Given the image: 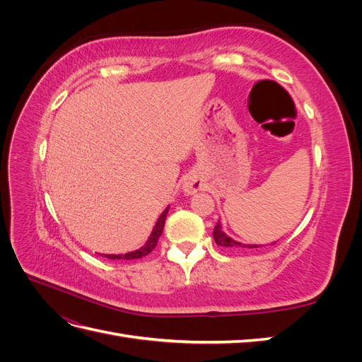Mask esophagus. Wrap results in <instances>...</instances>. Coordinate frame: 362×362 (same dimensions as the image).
Masks as SVG:
<instances>
[{
  "label": "esophagus",
  "mask_w": 362,
  "mask_h": 362,
  "mask_svg": "<svg viewBox=\"0 0 362 362\" xmlns=\"http://www.w3.org/2000/svg\"><path fill=\"white\" fill-rule=\"evenodd\" d=\"M201 187H202V182L198 177H194V175H189V177L182 182V190L187 194L196 193L198 190H201Z\"/></svg>",
  "instance_id": "esophagus-1"
}]
</instances>
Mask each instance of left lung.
Masks as SVG:
<instances>
[{"label": "left lung", "instance_id": "left-lung-1", "mask_svg": "<svg viewBox=\"0 0 362 362\" xmlns=\"http://www.w3.org/2000/svg\"><path fill=\"white\" fill-rule=\"evenodd\" d=\"M213 237H214V242L218 245V246H223V247H259L257 245H243L237 242V240L231 238L229 235H226L223 231H222V225L221 222H217V225L214 226V231H213ZM276 242H273L272 245H275Z\"/></svg>", "mask_w": 362, "mask_h": 362}]
</instances>
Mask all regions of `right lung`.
Wrapping results in <instances>:
<instances>
[{
  "label": "right lung",
  "mask_w": 362,
  "mask_h": 362,
  "mask_svg": "<svg viewBox=\"0 0 362 362\" xmlns=\"http://www.w3.org/2000/svg\"><path fill=\"white\" fill-rule=\"evenodd\" d=\"M168 211H169V206H168L166 210H164V211L161 213V216L158 217V221H157L154 229H152V233H151V235H149V238H148V242H146L144 246L139 247L137 250L128 252V254H119V255L103 254V257L110 258V259H139V258H144V257H146L148 254H151L152 249H154V247L157 246L158 238H160V235H161V233H163V228H164V222H166Z\"/></svg>",
  "instance_id": "add662e5"
}]
</instances>
